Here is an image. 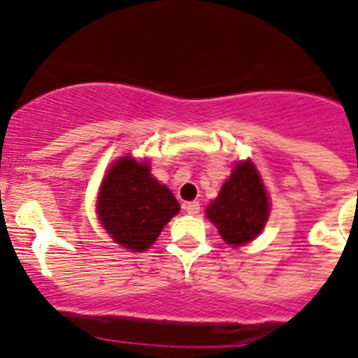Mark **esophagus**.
I'll list each match as a JSON object with an SVG mask.
<instances>
[{
	"label": "esophagus",
	"instance_id": "34e87169",
	"mask_svg": "<svg viewBox=\"0 0 358 358\" xmlns=\"http://www.w3.org/2000/svg\"><path fill=\"white\" fill-rule=\"evenodd\" d=\"M185 210L188 214H192V216H196V214L200 213V203L199 202H188L185 203Z\"/></svg>",
	"mask_w": 358,
	"mask_h": 358
}]
</instances>
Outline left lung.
Segmentation results:
<instances>
[{"mask_svg":"<svg viewBox=\"0 0 358 358\" xmlns=\"http://www.w3.org/2000/svg\"><path fill=\"white\" fill-rule=\"evenodd\" d=\"M267 189L253 162H239L221 186L206 214L216 224L221 239L230 246H243L264 230L268 220Z\"/></svg>","mask_w":358,"mask_h":358,"instance_id":"obj_1","label":"left lung"}]
</instances>
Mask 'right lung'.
I'll use <instances>...</instances> for the list:
<instances>
[{
    "instance_id": "add662e5",
    "label": "right lung",
    "mask_w": 358,
    "mask_h": 358,
    "mask_svg": "<svg viewBox=\"0 0 358 358\" xmlns=\"http://www.w3.org/2000/svg\"><path fill=\"white\" fill-rule=\"evenodd\" d=\"M181 206L169 188L151 176L148 162L122 156L103 177L96 200L98 220L114 243L131 251L155 244Z\"/></svg>"
}]
</instances>
